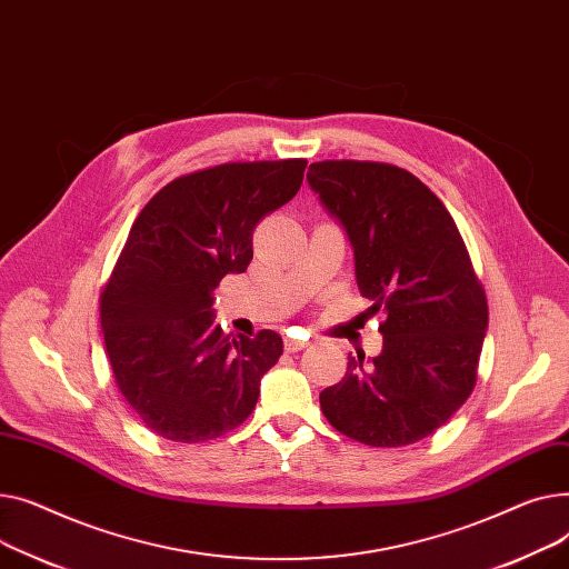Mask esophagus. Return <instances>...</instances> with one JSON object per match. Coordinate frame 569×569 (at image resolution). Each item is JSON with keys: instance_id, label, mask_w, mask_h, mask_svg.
I'll return each instance as SVG.
<instances>
[{"instance_id": "esophagus-1", "label": "esophagus", "mask_w": 569, "mask_h": 569, "mask_svg": "<svg viewBox=\"0 0 569 569\" xmlns=\"http://www.w3.org/2000/svg\"><path fill=\"white\" fill-rule=\"evenodd\" d=\"M310 342L308 340H298V338H284V349L289 351V353H296V351H300V349H306Z\"/></svg>"}]
</instances>
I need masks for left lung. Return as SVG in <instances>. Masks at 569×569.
Masks as SVG:
<instances>
[{"label": "left lung", "mask_w": 569, "mask_h": 569, "mask_svg": "<svg viewBox=\"0 0 569 569\" xmlns=\"http://www.w3.org/2000/svg\"><path fill=\"white\" fill-rule=\"evenodd\" d=\"M308 183L347 233L370 310L386 312L381 353L349 356L321 411L365 446L422 441L469 399L489 321L461 233L441 199L395 164L312 162Z\"/></svg>", "instance_id": "obj_1"}]
</instances>
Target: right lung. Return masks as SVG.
Instances as JSON below:
<instances>
[{"instance_id": "obj_1", "label": "right lung", "mask_w": 569, "mask_h": 569, "mask_svg": "<svg viewBox=\"0 0 569 569\" xmlns=\"http://www.w3.org/2000/svg\"><path fill=\"white\" fill-rule=\"evenodd\" d=\"M308 160L227 162L174 179L132 222L100 296V326L117 386L158 437L218 439L259 399L282 338H229L213 323L216 287L246 273L257 222L287 204Z\"/></svg>"}]
</instances>
